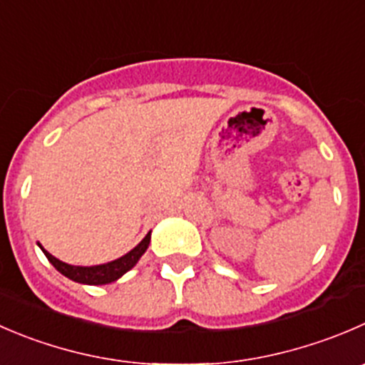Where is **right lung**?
Segmentation results:
<instances>
[{
	"label": "right lung",
	"mask_w": 365,
	"mask_h": 365,
	"mask_svg": "<svg viewBox=\"0 0 365 365\" xmlns=\"http://www.w3.org/2000/svg\"><path fill=\"white\" fill-rule=\"evenodd\" d=\"M150 240H151V232H148V235L133 247L132 251H128L126 255L123 257L115 258V260L107 262V264H100V265H71L66 264V262L58 260L56 257H53L51 253L44 250V247L38 244V247L42 250V253L46 255L49 262L53 264V267L63 274L66 278L69 280L78 282V284H83V285H107L112 284V282L119 280V278L128 272L130 269L135 267L137 262L140 260L144 253H146L148 246H150Z\"/></svg>",
	"instance_id": "1"
}]
</instances>
